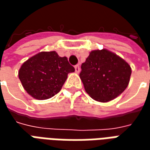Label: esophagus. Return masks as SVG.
<instances>
[{
  "label": "esophagus",
  "instance_id": "1",
  "mask_svg": "<svg viewBox=\"0 0 150 150\" xmlns=\"http://www.w3.org/2000/svg\"><path fill=\"white\" fill-rule=\"evenodd\" d=\"M75 70L76 73H79V71H80V67H79V65L75 66Z\"/></svg>",
  "mask_w": 150,
  "mask_h": 150
}]
</instances>
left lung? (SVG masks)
<instances>
[{"label":"left lung","instance_id":"8db88e82","mask_svg":"<svg viewBox=\"0 0 150 150\" xmlns=\"http://www.w3.org/2000/svg\"><path fill=\"white\" fill-rule=\"evenodd\" d=\"M132 70L128 62L108 50H92L81 65L79 77L95 100L108 102L128 87Z\"/></svg>","mask_w":150,"mask_h":150}]
</instances>
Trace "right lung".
<instances>
[{"label": "right lung", "instance_id": "obj_1", "mask_svg": "<svg viewBox=\"0 0 150 150\" xmlns=\"http://www.w3.org/2000/svg\"><path fill=\"white\" fill-rule=\"evenodd\" d=\"M74 71L67 57H59L55 51H44L25 61L18 76L28 94L37 100H46L59 93L67 75Z\"/></svg>", "mask_w": 150, "mask_h": 150}]
</instances>
